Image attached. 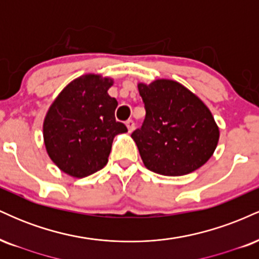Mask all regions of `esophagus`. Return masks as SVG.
<instances>
[{
	"instance_id": "obj_1",
	"label": "esophagus",
	"mask_w": 259,
	"mask_h": 259,
	"mask_svg": "<svg viewBox=\"0 0 259 259\" xmlns=\"http://www.w3.org/2000/svg\"><path fill=\"white\" fill-rule=\"evenodd\" d=\"M126 127H127V130H129V133H132L134 129H135V123H134V120H132V119H129V120H126Z\"/></svg>"
}]
</instances>
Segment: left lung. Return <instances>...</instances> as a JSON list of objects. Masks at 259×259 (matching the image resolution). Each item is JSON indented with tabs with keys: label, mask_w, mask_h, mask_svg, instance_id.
I'll use <instances>...</instances> for the list:
<instances>
[{
	"label": "left lung",
	"mask_w": 259,
	"mask_h": 259,
	"mask_svg": "<svg viewBox=\"0 0 259 259\" xmlns=\"http://www.w3.org/2000/svg\"><path fill=\"white\" fill-rule=\"evenodd\" d=\"M146 117L132 134L148 170L180 177L212 157L219 127L208 107L180 82L169 79L139 82Z\"/></svg>",
	"instance_id": "obj_1"
}]
</instances>
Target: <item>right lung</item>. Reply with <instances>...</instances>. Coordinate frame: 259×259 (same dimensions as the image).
Here are the masks:
<instances>
[{"instance_id":"obj_1","label":"right lung","mask_w":259,"mask_h":259,"mask_svg":"<svg viewBox=\"0 0 259 259\" xmlns=\"http://www.w3.org/2000/svg\"><path fill=\"white\" fill-rule=\"evenodd\" d=\"M113 79L85 74L69 82L53 101L44 120L50 158L65 174L85 178L108 162L115 135L127 129L115 120L118 102L108 95Z\"/></svg>"}]
</instances>
